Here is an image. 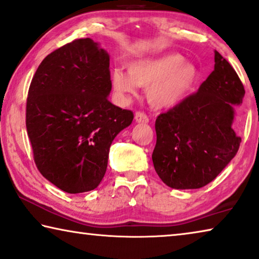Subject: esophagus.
<instances>
[{"label": "esophagus", "mask_w": 259, "mask_h": 259, "mask_svg": "<svg viewBox=\"0 0 259 259\" xmlns=\"http://www.w3.org/2000/svg\"><path fill=\"white\" fill-rule=\"evenodd\" d=\"M135 119H136L137 123H143V124L149 123L148 115H146L145 113H143V111H137V113L135 114Z\"/></svg>", "instance_id": "obj_1"}]
</instances>
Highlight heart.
I'll return each instance as SVG.
<instances>
[{"label":"heart","instance_id":"b5f03b06","mask_svg":"<svg viewBox=\"0 0 259 259\" xmlns=\"http://www.w3.org/2000/svg\"><path fill=\"white\" fill-rule=\"evenodd\" d=\"M129 73L115 69L111 73L114 90L121 95H133L137 86L149 88L148 96L153 106L173 108L190 96L199 78L198 68L185 61L179 53L131 61Z\"/></svg>","mask_w":259,"mask_h":259}]
</instances>
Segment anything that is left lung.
Masks as SVG:
<instances>
[{
    "mask_svg": "<svg viewBox=\"0 0 259 259\" xmlns=\"http://www.w3.org/2000/svg\"><path fill=\"white\" fill-rule=\"evenodd\" d=\"M244 94L237 73L215 51L214 71L198 92L156 119L152 161L164 184L176 190L203 187L230 163L242 141L233 122Z\"/></svg>",
    "mask_w": 259,
    "mask_h": 259,
    "instance_id": "8db88e82",
    "label": "left lung"
}]
</instances>
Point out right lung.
<instances>
[{
    "label": "right lung",
    "mask_w": 259,
    "mask_h": 259,
    "mask_svg": "<svg viewBox=\"0 0 259 259\" xmlns=\"http://www.w3.org/2000/svg\"><path fill=\"white\" fill-rule=\"evenodd\" d=\"M109 55L91 38L46 56L26 100V130L38 171L61 191L94 190L105 177L109 148L131 124V110L114 106Z\"/></svg>",
    "instance_id": "right-lung-1"
}]
</instances>
